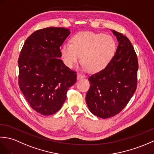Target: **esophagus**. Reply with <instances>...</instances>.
Returning a JSON list of instances; mask_svg holds the SVG:
<instances>
[{
    "label": "esophagus",
    "instance_id": "34e87169",
    "mask_svg": "<svg viewBox=\"0 0 154 154\" xmlns=\"http://www.w3.org/2000/svg\"><path fill=\"white\" fill-rule=\"evenodd\" d=\"M85 75L84 74H82L81 73H77V79H82V78H85Z\"/></svg>",
    "mask_w": 154,
    "mask_h": 154
}]
</instances>
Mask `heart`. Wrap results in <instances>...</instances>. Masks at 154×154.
Masks as SVG:
<instances>
[{
	"mask_svg": "<svg viewBox=\"0 0 154 154\" xmlns=\"http://www.w3.org/2000/svg\"><path fill=\"white\" fill-rule=\"evenodd\" d=\"M71 42L64 44L61 50L65 63L69 67L75 66L81 55V63L86 70L96 73L106 67L116 53V42L110 35L79 32Z\"/></svg>",
	"mask_w": 154,
	"mask_h": 154,
	"instance_id": "1",
	"label": "heart"
}]
</instances>
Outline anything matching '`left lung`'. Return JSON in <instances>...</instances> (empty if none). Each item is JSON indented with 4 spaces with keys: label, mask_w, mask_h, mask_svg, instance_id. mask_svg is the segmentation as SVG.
<instances>
[{
    "label": "left lung",
    "mask_w": 154,
    "mask_h": 154,
    "mask_svg": "<svg viewBox=\"0 0 154 154\" xmlns=\"http://www.w3.org/2000/svg\"><path fill=\"white\" fill-rule=\"evenodd\" d=\"M119 42L116 54L106 67L88 78L86 103L94 115L107 119L120 112L131 99L138 84V61L131 42L112 30Z\"/></svg>",
    "instance_id": "left-lung-1"
}]
</instances>
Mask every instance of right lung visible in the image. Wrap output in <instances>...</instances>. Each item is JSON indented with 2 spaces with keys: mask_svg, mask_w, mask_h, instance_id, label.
<instances>
[{
  "mask_svg": "<svg viewBox=\"0 0 154 154\" xmlns=\"http://www.w3.org/2000/svg\"><path fill=\"white\" fill-rule=\"evenodd\" d=\"M69 34V29L60 27L36 30L26 40L20 54V89L32 109L42 115L57 112L77 81L76 71L60 60V47Z\"/></svg>",
  "mask_w": 154,
  "mask_h": 154,
  "instance_id": "obj_1",
  "label": "right lung"
}]
</instances>
